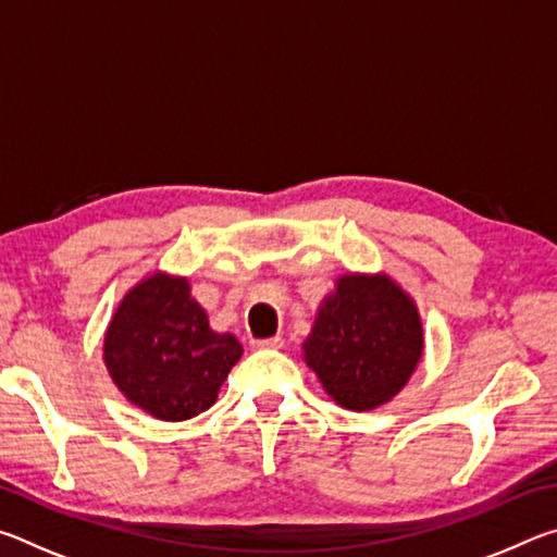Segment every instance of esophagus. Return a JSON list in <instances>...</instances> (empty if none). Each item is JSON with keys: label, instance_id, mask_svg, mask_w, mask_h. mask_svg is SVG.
I'll return each instance as SVG.
<instances>
[{"label": "esophagus", "instance_id": "1", "mask_svg": "<svg viewBox=\"0 0 557 557\" xmlns=\"http://www.w3.org/2000/svg\"><path fill=\"white\" fill-rule=\"evenodd\" d=\"M282 338L280 336H270V338H258V342H252V348H282Z\"/></svg>", "mask_w": 557, "mask_h": 557}]
</instances>
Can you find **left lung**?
<instances>
[{
	"instance_id": "obj_1",
	"label": "left lung",
	"mask_w": 557,
	"mask_h": 557,
	"mask_svg": "<svg viewBox=\"0 0 557 557\" xmlns=\"http://www.w3.org/2000/svg\"><path fill=\"white\" fill-rule=\"evenodd\" d=\"M422 351L418 305L385 272L336 277L301 344L329 398L354 412L391 403L412 379Z\"/></svg>"
}]
</instances>
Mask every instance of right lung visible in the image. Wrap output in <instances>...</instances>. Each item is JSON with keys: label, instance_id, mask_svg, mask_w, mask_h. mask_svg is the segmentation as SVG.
<instances>
[{"label": "right lung", "instance_id": "1", "mask_svg": "<svg viewBox=\"0 0 557 557\" xmlns=\"http://www.w3.org/2000/svg\"><path fill=\"white\" fill-rule=\"evenodd\" d=\"M240 356L238 338L213 332L188 280L162 270L125 292L102 338L117 391L164 422L209 410Z\"/></svg>", "mask_w": 557, "mask_h": 557}]
</instances>
